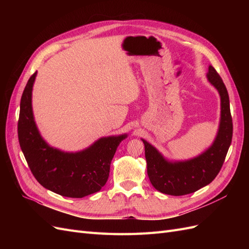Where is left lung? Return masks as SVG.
<instances>
[{
	"label": "left lung",
	"instance_id": "left-lung-1",
	"mask_svg": "<svg viewBox=\"0 0 249 249\" xmlns=\"http://www.w3.org/2000/svg\"><path fill=\"white\" fill-rule=\"evenodd\" d=\"M208 80L216 87L221 99V119L217 137L199 157L185 162H167L158 150L145 140L147 175L158 191L180 196L193 193L209 185L219 173L227 157L232 137V119L227 87L213 66L209 67Z\"/></svg>",
	"mask_w": 249,
	"mask_h": 249
}]
</instances>
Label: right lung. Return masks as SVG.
<instances>
[{"label":"right lung","mask_w":249,"mask_h":249,"mask_svg":"<svg viewBox=\"0 0 249 249\" xmlns=\"http://www.w3.org/2000/svg\"><path fill=\"white\" fill-rule=\"evenodd\" d=\"M30 77L20 99L18 141L34 178L47 189L66 197L81 198L102 189L107 183L110 164L126 135L101 138L83 152L70 154L50 147L43 141L33 118Z\"/></svg>","instance_id":"1"}]
</instances>
